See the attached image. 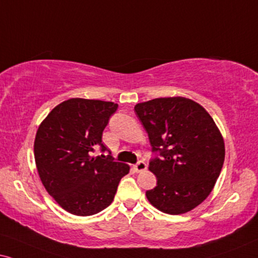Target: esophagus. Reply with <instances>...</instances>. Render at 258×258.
<instances>
[{"label":"esophagus","instance_id":"esophagus-1","mask_svg":"<svg viewBox=\"0 0 258 258\" xmlns=\"http://www.w3.org/2000/svg\"><path fill=\"white\" fill-rule=\"evenodd\" d=\"M146 168H148V165H146V163L143 162V161H139V162L137 163V164L135 165V170H136L137 172L144 171V170H146Z\"/></svg>","mask_w":258,"mask_h":258}]
</instances>
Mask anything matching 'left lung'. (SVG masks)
Returning <instances> with one entry per match:
<instances>
[{
	"label": "left lung",
	"mask_w": 258,
	"mask_h": 258,
	"mask_svg": "<svg viewBox=\"0 0 258 258\" xmlns=\"http://www.w3.org/2000/svg\"><path fill=\"white\" fill-rule=\"evenodd\" d=\"M156 157L149 170L157 185L146 191L167 214L191 211L206 199L225 159L223 136L204 107L185 97H159L135 106Z\"/></svg>",
	"instance_id": "8db88e82"
}]
</instances>
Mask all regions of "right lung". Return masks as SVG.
Wrapping results in <instances>:
<instances>
[{"label": "right lung", "mask_w": 258, "mask_h": 258, "mask_svg": "<svg viewBox=\"0 0 258 258\" xmlns=\"http://www.w3.org/2000/svg\"><path fill=\"white\" fill-rule=\"evenodd\" d=\"M118 105L101 100L70 99L48 113L34 140V158L45 189L61 208L93 216L112 204L130 167L105 152L102 132Z\"/></svg>", "instance_id": "obj_1"}]
</instances>
